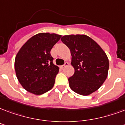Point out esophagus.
<instances>
[{
	"label": "esophagus",
	"mask_w": 125,
	"mask_h": 125,
	"mask_svg": "<svg viewBox=\"0 0 125 125\" xmlns=\"http://www.w3.org/2000/svg\"><path fill=\"white\" fill-rule=\"evenodd\" d=\"M69 65V63H68V62H65L64 65H61V68H62V69H63L64 67H66V66H67V65Z\"/></svg>",
	"instance_id": "esophagus-1"
}]
</instances>
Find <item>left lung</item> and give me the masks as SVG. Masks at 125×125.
<instances>
[{
	"instance_id": "left-lung-1",
	"label": "left lung",
	"mask_w": 125,
	"mask_h": 125,
	"mask_svg": "<svg viewBox=\"0 0 125 125\" xmlns=\"http://www.w3.org/2000/svg\"><path fill=\"white\" fill-rule=\"evenodd\" d=\"M69 48L74 74L68 79L72 90L81 95L97 91L107 77L109 60L99 44L83 34L66 35L61 38Z\"/></svg>"
}]
</instances>
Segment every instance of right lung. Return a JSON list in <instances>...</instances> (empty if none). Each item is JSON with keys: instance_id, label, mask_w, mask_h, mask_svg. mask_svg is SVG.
Returning a JSON list of instances; mask_svg holds the SVG:
<instances>
[{"instance_id": "1", "label": "right lung", "mask_w": 125, "mask_h": 125, "mask_svg": "<svg viewBox=\"0 0 125 125\" xmlns=\"http://www.w3.org/2000/svg\"><path fill=\"white\" fill-rule=\"evenodd\" d=\"M62 37L39 33L30 38L16 55V75L24 89L34 95H42L53 87L59 67L53 63L50 51Z\"/></svg>"}]
</instances>
